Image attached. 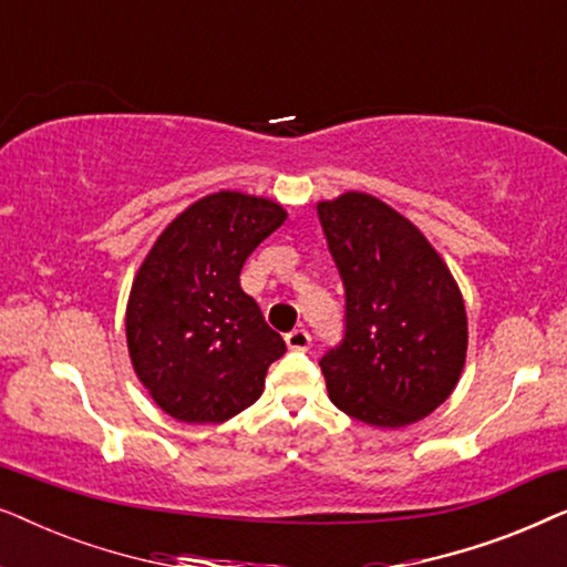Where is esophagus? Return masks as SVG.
<instances>
[{"label":"esophagus","instance_id":"34e87169","mask_svg":"<svg viewBox=\"0 0 567 567\" xmlns=\"http://www.w3.org/2000/svg\"><path fill=\"white\" fill-rule=\"evenodd\" d=\"M309 343H312V336H309L305 328L286 332V346H289L291 351H307Z\"/></svg>","mask_w":567,"mask_h":567}]
</instances>
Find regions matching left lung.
I'll return each mask as SVG.
<instances>
[{
	"label": "left lung",
	"mask_w": 567,
	"mask_h": 567,
	"mask_svg": "<svg viewBox=\"0 0 567 567\" xmlns=\"http://www.w3.org/2000/svg\"><path fill=\"white\" fill-rule=\"evenodd\" d=\"M346 289L343 340L320 367L336 408L377 429L431 415L467 359V312L423 231L369 193L317 204Z\"/></svg>",
	"instance_id": "1"
}]
</instances>
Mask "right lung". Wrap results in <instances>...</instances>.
<instances>
[{"instance_id":"add662e5","label":"right lung","mask_w":567,"mask_h":567,"mask_svg":"<svg viewBox=\"0 0 567 567\" xmlns=\"http://www.w3.org/2000/svg\"><path fill=\"white\" fill-rule=\"evenodd\" d=\"M274 200L219 190L167 224L131 286L126 340L152 400L183 423H224L262 394L286 353L239 286L245 260L281 227Z\"/></svg>"}]
</instances>
